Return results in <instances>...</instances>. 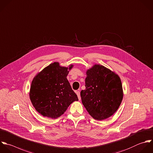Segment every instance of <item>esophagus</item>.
Wrapping results in <instances>:
<instances>
[{"instance_id":"obj_1","label":"esophagus","mask_w":153,"mask_h":153,"mask_svg":"<svg viewBox=\"0 0 153 153\" xmlns=\"http://www.w3.org/2000/svg\"><path fill=\"white\" fill-rule=\"evenodd\" d=\"M76 94H77V97H78L79 100H80L81 98H80V92H79V91H76Z\"/></svg>"}]
</instances>
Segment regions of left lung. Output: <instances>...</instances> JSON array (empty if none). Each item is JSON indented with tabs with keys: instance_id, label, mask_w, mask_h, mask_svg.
<instances>
[{
	"instance_id": "left-lung-1",
	"label": "left lung",
	"mask_w": 153,
	"mask_h": 153,
	"mask_svg": "<svg viewBox=\"0 0 153 153\" xmlns=\"http://www.w3.org/2000/svg\"><path fill=\"white\" fill-rule=\"evenodd\" d=\"M86 74V89L80 92L82 104L94 119H108L116 113L122 101L121 79L114 71L100 64H94Z\"/></svg>"
}]
</instances>
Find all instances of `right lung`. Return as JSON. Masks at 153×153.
I'll return each instance as SVG.
<instances>
[{"label":"right lung","instance_id":"obj_1","mask_svg":"<svg viewBox=\"0 0 153 153\" xmlns=\"http://www.w3.org/2000/svg\"><path fill=\"white\" fill-rule=\"evenodd\" d=\"M73 67V64L66 67L54 62L33 78L30 99L36 110L43 117L56 119L65 113L72 102L79 100L67 79Z\"/></svg>","mask_w":153,"mask_h":153}]
</instances>
